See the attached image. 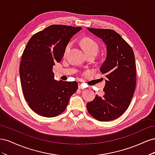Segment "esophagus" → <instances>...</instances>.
I'll return each instance as SVG.
<instances>
[{"label":"esophagus","instance_id":"34e87169","mask_svg":"<svg viewBox=\"0 0 155 155\" xmlns=\"http://www.w3.org/2000/svg\"><path fill=\"white\" fill-rule=\"evenodd\" d=\"M78 88H79V89H84V88H85V87H83V85H81V84H80V83H79V85H78Z\"/></svg>","mask_w":155,"mask_h":155}]
</instances>
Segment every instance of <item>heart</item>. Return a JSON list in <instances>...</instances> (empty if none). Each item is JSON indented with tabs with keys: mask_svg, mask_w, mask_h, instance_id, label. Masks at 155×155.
Listing matches in <instances>:
<instances>
[{
	"mask_svg": "<svg viewBox=\"0 0 155 155\" xmlns=\"http://www.w3.org/2000/svg\"><path fill=\"white\" fill-rule=\"evenodd\" d=\"M72 42H69L67 45L64 51V55H66L68 52V51L72 46ZM81 45L83 47V49L85 50L86 54L96 53L97 54L98 51V45L94 41L89 38H84L81 41Z\"/></svg>",
	"mask_w": 155,
	"mask_h": 155,
	"instance_id": "1",
	"label": "heart"
}]
</instances>
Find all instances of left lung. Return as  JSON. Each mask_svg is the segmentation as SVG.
<instances>
[{
	"label": "left lung",
	"mask_w": 155,
	"mask_h": 155,
	"mask_svg": "<svg viewBox=\"0 0 155 155\" xmlns=\"http://www.w3.org/2000/svg\"><path fill=\"white\" fill-rule=\"evenodd\" d=\"M107 46L106 59L100 68L107 80L103 97L96 95L87 104L92 116L100 121L118 118L128 109L137 83V70L133 50L113 30L87 28Z\"/></svg>",
	"instance_id": "1"
}]
</instances>
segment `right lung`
<instances>
[{"label": "right lung", "instance_id": "right-lung-1", "mask_svg": "<svg viewBox=\"0 0 155 155\" xmlns=\"http://www.w3.org/2000/svg\"><path fill=\"white\" fill-rule=\"evenodd\" d=\"M81 27L53 25L36 33L28 42L19 74L23 94L32 110L51 118L66 109L78 90L77 81H56L53 66L59 63L69 41Z\"/></svg>", "mask_w": 155, "mask_h": 155}]
</instances>
